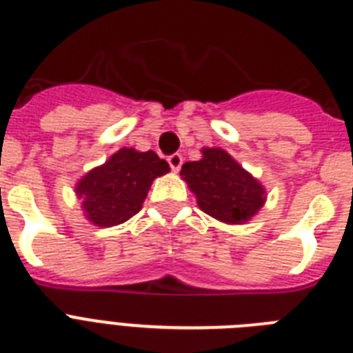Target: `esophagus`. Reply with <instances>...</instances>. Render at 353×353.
Listing matches in <instances>:
<instances>
[{
    "label": "esophagus",
    "instance_id": "1",
    "mask_svg": "<svg viewBox=\"0 0 353 353\" xmlns=\"http://www.w3.org/2000/svg\"><path fill=\"white\" fill-rule=\"evenodd\" d=\"M168 165H170V168L174 172H179V168H181L183 165V155L181 154L168 155Z\"/></svg>",
    "mask_w": 353,
    "mask_h": 353
}]
</instances>
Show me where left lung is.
<instances>
[{"label":"left lung","mask_w":353,"mask_h":353,"mask_svg":"<svg viewBox=\"0 0 353 353\" xmlns=\"http://www.w3.org/2000/svg\"><path fill=\"white\" fill-rule=\"evenodd\" d=\"M203 157L181 166L199 209L223 223H245L265 203V188L225 150L203 148Z\"/></svg>","instance_id":"8db88e82"}]
</instances>
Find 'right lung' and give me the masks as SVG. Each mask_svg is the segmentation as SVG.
<instances>
[{"label": "right lung", "mask_w": 353, "mask_h": 353, "mask_svg": "<svg viewBox=\"0 0 353 353\" xmlns=\"http://www.w3.org/2000/svg\"><path fill=\"white\" fill-rule=\"evenodd\" d=\"M168 170V163L152 150L121 148L104 165L88 172L74 192L93 225L113 227L137 214L152 181Z\"/></svg>", "instance_id": "1"}]
</instances>
